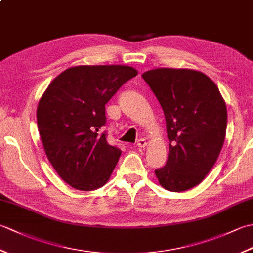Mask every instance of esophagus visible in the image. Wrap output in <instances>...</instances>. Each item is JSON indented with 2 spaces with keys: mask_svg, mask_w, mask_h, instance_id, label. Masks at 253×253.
<instances>
[{
  "mask_svg": "<svg viewBox=\"0 0 253 253\" xmlns=\"http://www.w3.org/2000/svg\"><path fill=\"white\" fill-rule=\"evenodd\" d=\"M147 140L146 139H139L138 140V142H137V146L139 147V148H144V147H147Z\"/></svg>",
  "mask_w": 253,
  "mask_h": 253,
  "instance_id": "obj_1",
  "label": "esophagus"
}]
</instances>
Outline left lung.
Listing matches in <instances>:
<instances>
[{"mask_svg":"<svg viewBox=\"0 0 253 253\" xmlns=\"http://www.w3.org/2000/svg\"><path fill=\"white\" fill-rule=\"evenodd\" d=\"M144 79L162 106L169 140V159L155 169L159 184L185 191L206 178L215 164L226 135L227 110L217 85L189 68H154Z\"/></svg>","mask_w":253,"mask_h":253,"instance_id":"8db88e82","label":"left lung"}]
</instances>
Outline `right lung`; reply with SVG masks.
Instances as JSON below:
<instances>
[{
    "label": "right lung",
    "mask_w": 253,
    "mask_h": 253,
    "mask_svg": "<svg viewBox=\"0 0 253 253\" xmlns=\"http://www.w3.org/2000/svg\"><path fill=\"white\" fill-rule=\"evenodd\" d=\"M137 74L126 65L74 66L42 94L37 109L42 144L56 173L75 189L94 190L110 179L122 151L102 132L105 104Z\"/></svg>",
    "instance_id": "obj_1"
}]
</instances>
